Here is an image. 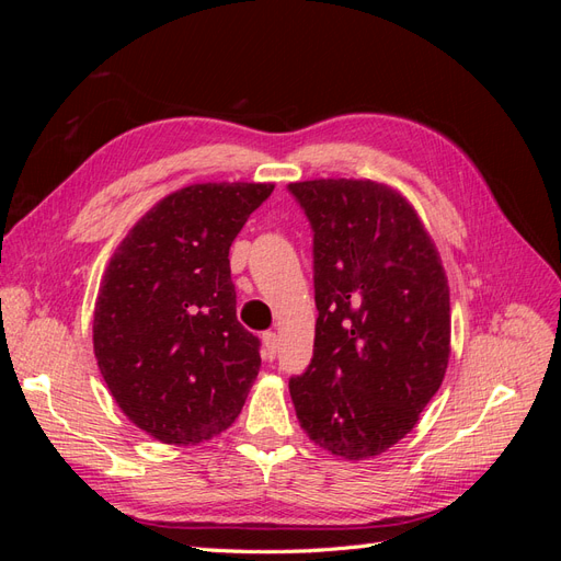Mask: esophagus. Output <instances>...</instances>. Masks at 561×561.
Segmentation results:
<instances>
[{
	"mask_svg": "<svg viewBox=\"0 0 561 561\" xmlns=\"http://www.w3.org/2000/svg\"><path fill=\"white\" fill-rule=\"evenodd\" d=\"M262 344H264V358L266 360H274L276 358V348H278V334L276 332H264Z\"/></svg>",
	"mask_w": 561,
	"mask_h": 561,
	"instance_id": "34e87169",
	"label": "esophagus"
}]
</instances>
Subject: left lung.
Listing matches in <instances>:
<instances>
[{
  "label": "left lung",
  "mask_w": 561,
  "mask_h": 561,
  "mask_svg": "<svg viewBox=\"0 0 561 561\" xmlns=\"http://www.w3.org/2000/svg\"><path fill=\"white\" fill-rule=\"evenodd\" d=\"M313 227V360L290 379L304 433L346 461L410 433L451 353L449 285L414 206L375 180L290 182Z\"/></svg>",
  "instance_id": "obj_1"
}]
</instances>
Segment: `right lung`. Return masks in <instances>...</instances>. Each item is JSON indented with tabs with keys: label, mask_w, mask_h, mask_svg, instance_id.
Here are the masks:
<instances>
[{
	"label": "right lung",
	"mask_w": 561,
	"mask_h": 561,
	"mask_svg": "<svg viewBox=\"0 0 561 561\" xmlns=\"http://www.w3.org/2000/svg\"><path fill=\"white\" fill-rule=\"evenodd\" d=\"M271 182H203L163 196L116 245L93 311V353L130 423L198 445L239 419L262 365L236 318L229 248Z\"/></svg>",
	"instance_id": "1"
}]
</instances>
